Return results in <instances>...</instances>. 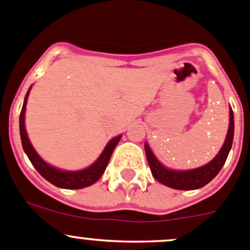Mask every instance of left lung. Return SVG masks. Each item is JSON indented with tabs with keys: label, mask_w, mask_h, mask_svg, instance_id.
Segmentation results:
<instances>
[{
	"label": "left lung",
	"mask_w": 250,
	"mask_h": 250,
	"mask_svg": "<svg viewBox=\"0 0 250 250\" xmlns=\"http://www.w3.org/2000/svg\"><path fill=\"white\" fill-rule=\"evenodd\" d=\"M229 116H230L229 117V129L223 147H222V149L219 150V153H218L212 162H209L208 164H206V166L201 168H197V169L172 170L163 167L158 162V159L154 157V154L149 149L147 143H146V156H147L148 164H149L153 177L159 183L169 187V188H173V189L179 190L198 189V188H202L206 184H208L220 172L222 167L226 163L229 150L231 148L233 137H234V114H233L231 108L229 111Z\"/></svg>",
	"instance_id": "8db88e82"
}]
</instances>
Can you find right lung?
Returning <instances> with one entry per match:
<instances>
[{
    "label": "right lung",
    "instance_id": "obj_1",
    "mask_svg": "<svg viewBox=\"0 0 250 250\" xmlns=\"http://www.w3.org/2000/svg\"><path fill=\"white\" fill-rule=\"evenodd\" d=\"M28 93H30V89H28L26 97H24L21 114H20V134H21L22 147H23V150L26 152L31 163L33 164V167L49 183H52L56 187H60V188H64V189H81V188H84V187H88L91 184L96 183L102 177L103 173H104L105 167H107V164H108L109 159H111L112 153H113L117 143L120 142L122 136H118L112 139V141H109V143L105 146L104 150L102 152L100 158L87 169L78 170V172H66V170H61L57 169V168L51 167L33 149L30 139L27 137L26 129H24V112H26V103Z\"/></svg>",
    "mask_w": 250,
    "mask_h": 250
}]
</instances>
